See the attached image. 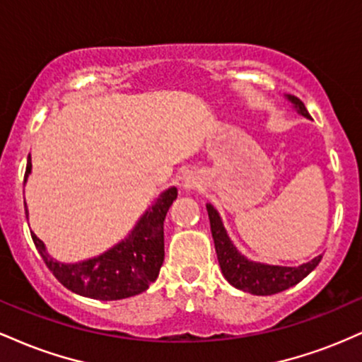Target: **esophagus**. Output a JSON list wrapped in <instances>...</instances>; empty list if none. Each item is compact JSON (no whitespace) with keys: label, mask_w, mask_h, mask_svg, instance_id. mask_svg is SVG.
I'll return each mask as SVG.
<instances>
[{"label":"esophagus","mask_w":362,"mask_h":362,"mask_svg":"<svg viewBox=\"0 0 362 362\" xmlns=\"http://www.w3.org/2000/svg\"><path fill=\"white\" fill-rule=\"evenodd\" d=\"M195 187H197V182H195V178L192 175H187L184 178V189L185 190H192V189H195Z\"/></svg>","instance_id":"esophagus-1"}]
</instances>
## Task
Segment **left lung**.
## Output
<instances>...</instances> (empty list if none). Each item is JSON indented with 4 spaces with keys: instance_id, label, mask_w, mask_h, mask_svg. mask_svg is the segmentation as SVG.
I'll return each mask as SVG.
<instances>
[{
    "instance_id": "obj_1",
    "label": "left lung",
    "mask_w": 362,
    "mask_h": 362,
    "mask_svg": "<svg viewBox=\"0 0 362 362\" xmlns=\"http://www.w3.org/2000/svg\"><path fill=\"white\" fill-rule=\"evenodd\" d=\"M286 98L293 103L298 114L311 119L305 103L300 98L293 97V95H286ZM206 209L209 214L211 233H213L219 267H221L224 279L231 286H235L236 289L255 294V296H269V294L281 293V291L293 288L305 279L322 260V255H318L306 264L298 265V267H286V265H271L247 259L228 236L221 216L216 211V207L213 204H206Z\"/></svg>"
}]
</instances>
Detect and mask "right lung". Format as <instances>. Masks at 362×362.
Instances as JSON below:
<instances>
[{
  "mask_svg": "<svg viewBox=\"0 0 362 362\" xmlns=\"http://www.w3.org/2000/svg\"><path fill=\"white\" fill-rule=\"evenodd\" d=\"M30 172L32 161L28 156L23 184H27ZM175 199L177 187L163 190L144 211L126 238L100 255L76 264H62L54 260L42 240L30 231L32 240L49 271L64 288L91 300H124L143 293L151 282L156 281L165 260L163 221ZM25 213L28 219V209Z\"/></svg>",
  "mask_w": 362,
  "mask_h": 362,
  "instance_id": "1",
  "label": "right lung"
}]
</instances>
